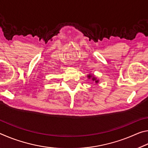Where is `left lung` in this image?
Masks as SVG:
<instances>
[{
    "mask_svg": "<svg viewBox=\"0 0 148 148\" xmlns=\"http://www.w3.org/2000/svg\"><path fill=\"white\" fill-rule=\"evenodd\" d=\"M88 77H89V78H90V77H91V76H90V75H89V76H88ZM92 80H93V81H95V82H96V83H97V82H98V80H96V79H95V77H92Z\"/></svg>",
    "mask_w": 148,
    "mask_h": 148,
    "instance_id": "1",
    "label": "left lung"
}]
</instances>
